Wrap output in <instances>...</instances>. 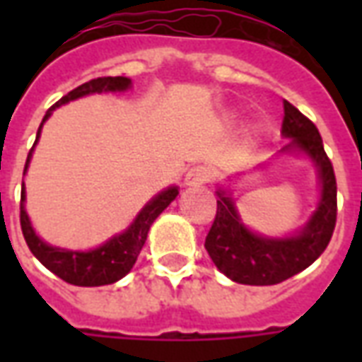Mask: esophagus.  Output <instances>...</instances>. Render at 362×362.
Listing matches in <instances>:
<instances>
[{"label": "esophagus", "mask_w": 362, "mask_h": 362, "mask_svg": "<svg viewBox=\"0 0 362 362\" xmlns=\"http://www.w3.org/2000/svg\"><path fill=\"white\" fill-rule=\"evenodd\" d=\"M211 180V170L207 166H192L184 178V184L186 186H204L207 182Z\"/></svg>", "instance_id": "esophagus-1"}]
</instances>
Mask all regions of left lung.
I'll list each match as a JSON object with an SVG mask.
<instances>
[{"instance_id": "obj_1", "label": "left lung", "mask_w": 362, "mask_h": 362, "mask_svg": "<svg viewBox=\"0 0 362 362\" xmlns=\"http://www.w3.org/2000/svg\"><path fill=\"white\" fill-rule=\"evenodd\" d=\"M285 118L281 134L288 143L281 153H304L320 176V202L300 233L285 238H267L244 227L233 197L217 192V215L205 238V250L221 273L243 285H277L314 264L332 240L337 219V184L318 127L295 108L283 103Z\"/></svg>"}]
</instances>
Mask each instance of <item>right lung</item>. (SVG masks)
I'll list each match as a JSON object with an SVG mask.
<instances>
[{"instance_id":"obj_1","label":"right lung","mask_w":362,"mask_h":362,"mask_svg":"<svg viewBox=\"0 0 362 362\" xmlns=\"http://www.w3.org/2000/svg\"><path fill=\"white\" fill-rule=\"evenodd\" d=\"M129 85H132V81L127 77H96V79H90V81L79 85L77 89L69 90L66 96H62L58 103L46 112L42 124L50 118L54 108H58V106L69 103V100L81 98L85 95H93V93L126 90L129 89ZM42 124L38 127L35 145L38 143V137H40ZM35 145H33V149H35ZM33 149L28 153L27 163H25V173H27L28 163H30V157H33ZM176 196H178L176 186L163 189L160 194H157L149 204L143 207L139 215L134 219V223L122 235L112 236L110 240H106L103 246H98L95 250L77 252L54 248L50 244L44 243L42 238L36 236L35 228L30 225L27 211H25V184H23V189H21V228H23V236H25L28 248L35 254L36 259L44 267H48L52 273H56L59 279L71 283V285H77V287H100V285L116 283L126 273H129V269L134 267L135 259L139 256V252H141L143 244L147 240V233H149L153 221L165 211Z\"/></svg>"}]
</instances>
